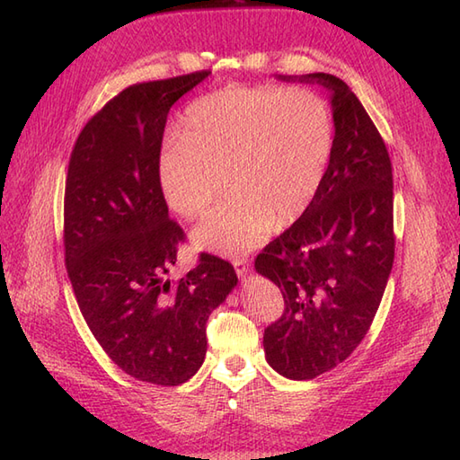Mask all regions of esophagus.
I'll return each instance as SVG.
<instances>
[{
    "mask_svg": "<svg viewBox=\"0 0 460 460\" xmlns=\"http://www.w3.org/2000/svg\"><path fill=\"white\" fill-rule=\"evenodd\" d=\"M233 267H235V270H237V275L239 277H245L247 272H249V259L247 257H235L233 259Z\"/></svg>",
    "mask_w": 460,
    "mask_h": 460,
    "instance_id": "obj_1",
    "label": "esophagus"
}]
</instances>
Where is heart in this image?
<instances>
[{"label": "heart", "mask_w": 460, "mask_h": 460, "mask_svg": "<svg viewBox=\"0 0 460 460\" xmlns=\"http://www.w3.org/2000/svg\"><path fill=\"white\" fill-rule=\"evenodd\" d=\"M180 134L158 155L164 198L181 217L198 219L227 183L231 198L193 231V241L239 255L306 211L324 178L334 124L310 89L229 86L191 102Z\"/></svg>", "instance_id": "b5f03b06"}]
</instances>
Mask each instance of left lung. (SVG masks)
Segmentation results:
<instances>
[{"label": "left lung", "instance_id": "left-lung-1", "mask_svg": "<svg viewBox=\"0 0 460 460\" xmlns=\"http://www.w3.org/2000/svg\"><path fill=\"white\" fill-rule=\"evenodd\" d=\"M298 81L332 93L330 162L306 211L262 249L255 269L285 298L262 336L267 361L302 381L340 366L366 338L394 267L395 235L392 160L376 124L338 76Z\"/></svg>", "mask_w": 460, "mask_h": 460}]
</instances>
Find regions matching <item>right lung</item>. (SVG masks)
I'll list each match as a JSON object with an SVG mask.
<instances>
[{
  "label": "right lung",
  "instance_id": "add662e5",
  "mask_svg": "<svg viewBox=\"0 0 460 460\" xmlns=\"http://www.w3.org/2000/svg\"><path fill=\"white\" fill-rule=\"evenodd\" d=\"M208 75L124 89L86 122L68 162L63 241L76 302L106 356L154 385L185 384L201 367L208 318L237 287L231 262L208 252L165 280L185 233L158 180L164 128L173 102Z\"/></svg>",
  "mask_w": 460,
  "mask_h": 460
}]
</instances>
